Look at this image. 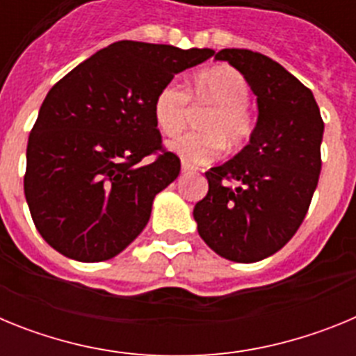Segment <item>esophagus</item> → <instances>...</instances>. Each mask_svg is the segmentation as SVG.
<instances>
[{
  "label": "esophagus",
  "instance_id": "esophagus-1",
  "mask_svg": "<svg viewBox=\"0 0 356 356\" xmlns=\"http://www.w3.org/2000/svg\"><path fill=\"white\" fill-rule=\"evenodd\" d=\"M181 172H194V165H191L187 160H181Z\"/></svg>",
  "mask_w": 356,
  "mask_h": 356
}]
</instances>
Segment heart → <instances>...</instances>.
<instances>
[{
    "mask_svg": "<svg viewBox=\"0 0 356 356\" xmlns=\"http://www.w3.org/2000/svg\"><path fill=\"white\" fill-rule=\"evenodd\" d=\"M210 106L201 118L203 131H191L169 143V149L191 163H209L222 147H241L254 131V115L248 106L250 85L232 65L219 64L194 74L191 89L165 83L153 102V118L162 134L176 135L188 118V102Z\"/></svg>",
    "mask_w": 356,
    "mask_h": 356,
    "instance_id": "heart-1",
    "label": "heart"
}]
</instances>
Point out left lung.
I'll use <instances>...</instances> for the list:
<instances>
[{"label": "left lung", "instance_id": "left-lung-1", "mask_svg": "<svg viewBox=\"0 0 356 356\" xmlns=\"http://www.w3.org/2000/svg\"><path fill=\"white\" fill-rule=\"evenodd\" d=\"M257 96L250 144L205 172L209 193L194 207L200 237L222 259L259 262L303 222L321 172L325 122L312 90L278 62L250 49H221Z\"/></svg>", "mask_w": 356, "mask_h": 356}]
</instances>
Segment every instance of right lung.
Returning <instances> with one entry per match:
<instances>
[{
	"mask_svg": "<svg viewBox=\"0 0 356 356\" xmlns=\"http://www.w3.org/2000/svg\"><path fill=\"white\" fill-rule=\"evenodd\" d=\"M212 55L119 40L53 85L28 137L24 172L31 219L53 250L103 262L146 228L155 196L180 175V159L162 146L155 96Z\"/></svg>",
	"mask_w": 356,
	"mask_h": 356,
	"instance_id": "obj_1",
	"label": "right lung"
}]
</instances>
